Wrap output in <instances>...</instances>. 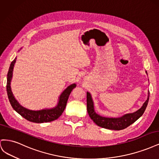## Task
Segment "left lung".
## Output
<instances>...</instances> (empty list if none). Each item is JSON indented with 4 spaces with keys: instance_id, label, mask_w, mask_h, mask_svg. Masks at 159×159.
I'll return each mask as SVG.
<instances>
[{
    "instance_id": "1",
    "label": "left lung",
    "mask_w": 159,
    "mask_h": 159,
    "mask_svg": "<svg viewBox=\"0 0 159 159\" xmlns=\"http://www.w3.org/2000/svg\"><path fill=\"white\" fill-rule=\"evenodd\" d=\"M147 74V71H146ZM149 99V91H148V97L147 100L142 105V107L137 111L127 113L119 117H103L96 113L94 109V103L91 93L87 92V109L90 118L97 125L107 129L111 130H122L131 125L134 122L140 118L145 112Z\"/></svg>"
}]
</instances>
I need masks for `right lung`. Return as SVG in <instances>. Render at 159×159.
I'll return each mask as SVG.
<instances>
[{
  "label": "right lung",
  "instance_id": "1",
  "mask_svg": "<svg viewBox=\"0 0 159 159\" xmlns=\"http://www.w3.org/2000/svg\"><path fill=\"white\" fill-rule=\"evenodd\" d=\"M22 48H20L21 50ZM18 50V52L20 51ZM16 57L14 60L11 62L10 68H9L8 74H7V91L8 98L10 102L11 106L16 111L20 114L22 117H23L26 120L33 123H47L53 121L59 118L60 116L66 108L67 102L69 98L70 94L71 91L76 87L75 84H72L69 85L63 92L61 93L58 98V102H57L56 106L50 109H44L42 110L34 111L28 109L18 102V101L14 98V96L12 92L11 83L12 78V73L14 64L16 63Z\"/></svg>",
  "mask_w": 159,
  "mask_h": 159
}]
</instances>
